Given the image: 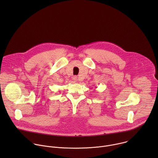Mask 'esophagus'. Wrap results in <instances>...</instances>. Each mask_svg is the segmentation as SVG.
<instances>
[{
  "label": "esophagus",
  "mask_w": 158,
  "mask_h": 158,
  "mask_svg": "<svg viewBox=\"0 0 158 158\" xmlns=\"http://www.w3.org/2000/svg\"><path fill=\"white\" fill-rule=\"evenodd\" d=\"M73 80L75 81V82H78L79 80V78H78V77L77 76H74L73 77Z\"/></svg>",
  "instance_id": "obj_1"
}]
</instances>
